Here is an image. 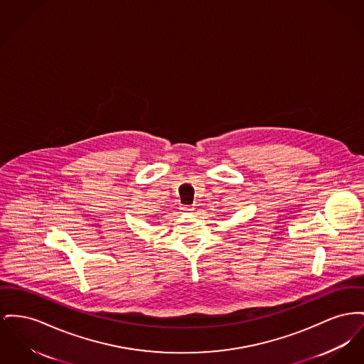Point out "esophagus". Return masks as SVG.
<instances>
[{
    "label": "esophagus",
    "mask_w": 364,
    "mask_h": 364,
    "mask_svg": "<svg viewBox=\"0 0 364 364\" xmlns=\"http://www.w3.org/2000/svg\"><path fill=\"white\" fill-rule=\"evenodd\" d=\"M193 206H187V205H184V206H181V212H184V213H190V212H193Z\"/></svg>",
    "instance_id": "esophagus-1"
}]
</instances>
